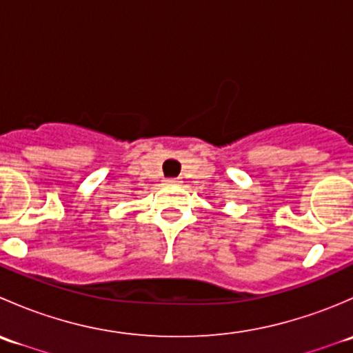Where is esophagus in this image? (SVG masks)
Masks as SVG:
<instances>
[{"instance_id": "34e87169", "label": "esophagus", "mask_w": 353, "mask_h": 353, "mask_svg": "<svg viewBox=\"0 0 353 353\" xmlns=\"http://www.w3.org/2000/svg\"><path fill=\"white\" fill-rule=\"evenodd\" d=\"M165 183H167V186H177V184H179V181H177V179H167Z\"/></svg>"}]
</instances>
